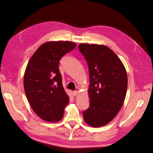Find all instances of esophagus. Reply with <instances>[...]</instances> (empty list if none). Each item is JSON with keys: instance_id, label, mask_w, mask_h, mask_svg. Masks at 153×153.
<instances>
[{"instance_id": "1", "label": "esophagus", "mask_w": 153, "mask_h": 153, "mask_svg": "<svg viewBox=\"0 0 153 153\" xmlns=\"http://www.w3.org/2000/svg\"><path fill=\"white\" fill-rule=\"evenodd\" d=\"M72 94H73V95L74 96H76L78 95V92L76 91H73V92H72Z\"/></svg>"}]
</instances>
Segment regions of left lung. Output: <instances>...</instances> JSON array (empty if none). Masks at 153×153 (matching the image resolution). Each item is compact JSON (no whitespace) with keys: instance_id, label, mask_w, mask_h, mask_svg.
Masks as SVG:
<instances>
[{"instance_id":"obj_1","label":"left lung","mask_w":153,"mask_h":153,"mask_svg":"<svg viewBox=\"0 0 153 153\" xmlns=\"http://www.w3.org/2000/svg\"><path fill=\"white\" fill-rule=\"evenodd\" d=\"M78 48L87 62L90 78V105L83 112V117L91 126H105L123 105L128 87L126 69L117 55L105 45L81 43Z\"/></svg>"}]
</instances>
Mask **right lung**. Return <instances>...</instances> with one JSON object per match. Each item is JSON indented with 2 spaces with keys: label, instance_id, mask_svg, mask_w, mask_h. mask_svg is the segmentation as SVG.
Returning a JSON list of instances; mask_svg holds the SVG:
<instances>
[{
  "label": "right lung",
  "instance_id": "right-lung-1",
  "mask_svg": "<svg viewBox=\"0 0 153 153\" xmlns=\"http://www.w3.org/2000/svg\"><path fill=\"white\" fill-rule=\"evenodd\" d=\"M76 46L70 41L45 43L27 64L24 77L25 94L32 110L44 121L57 122L63 117L69 100L62 85L59 64Z\"/></svg>",
  "mask_w": 153,
  "mask_h": 153
}]
</instances>
